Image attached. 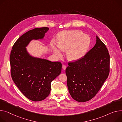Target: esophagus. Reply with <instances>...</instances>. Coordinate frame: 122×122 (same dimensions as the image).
Returning <instances> with one entry per match:
<instances>
[{
	"label": "esophagus",
	"mask_w": 122,
	"mask_h": 122,
	"mask_svg": "<svg viewBox=\"0 0 122 122\" xmlns=\"http://www.w3.org/2000/svg\"><path fill=\"white\" fill-rule=\"evenodd\" d=\"M62 69L63 70H65L66 69V66H65V65H63L62 66Z\"/></svg>",
	"instance_id": "34e87169"
}]
</instances>
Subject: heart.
I'll list each match as a JSON object with an SVG mask.
<instances>
[{"instance_id":"obj_1","label":"heart","mask_w":122,"mask_h":122,"mask_svg":"<svg viewBox=\"0 0 122 122\" xmlns=\"http://www.w3.org/2000/svg\"><path fill=\"white\" fill-rule=\"evenodd\" d=\"M90 39L78 30L64 31L59 34L57 46L53 45L54 54L58 57L62 55L61 51H66L67 59L71 62L81 59L86 53L90 45Z\"/></svg>"}]
</instances>
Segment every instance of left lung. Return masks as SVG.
Segmentation results:
<instances>
[{
    "label": "left lung",
    "mask_w": 122,
    "mask_h": 122,
    "mask_svg": "<svg viewBox=\"0 0 122 122\" xmlns=\"http://www.w3.org/2000/svg\"><path fill=\"white\" fill-rule=\"evenodd\" d=\"M96 43L83 57L69 63L66 69L67 86L71 97L85 102L98 92L109 75L110 56L104 43L96 36Z\"/></svg>",
    "instance_id": "left-lung-1"
}]
</instances>
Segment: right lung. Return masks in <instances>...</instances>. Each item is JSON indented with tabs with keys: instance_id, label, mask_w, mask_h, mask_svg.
Wrapping results in <instances>:
<instances>
[{
	"instance_id": "add662e5",
	"label": "right lung",
	"mask_w": 122,
	"mask_h": 122,
	"mask_svg": "<svg viewBox=\"0 0 122 122\" xmlns=\"http://www.w3.org/2000/svg\"><path fill=\"white\" fill-rule=\"evenodd\" d=\"M48 27L36 28L21 36L10 54L11 74L21 92L28 99L41 101L49 95L51 82L60 74L62 64L31 55L26 47L32 40H43Z\"/></svg>"
}]
</instances>
